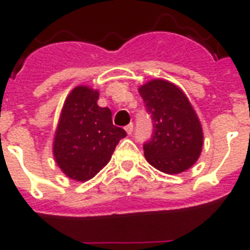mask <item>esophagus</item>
I'll return each instance as SVG.
<instances>
[{
	"instance_id": "obj_1",
	"label": "esophagus",
	"mask_w": 250,
	"mask_h": 250,
	"mask_svg": "<svg viewBox=\"0 0 250 250\" xmlns=\"http://www.w3.org/2000/svg\"><path fill=\"white\" fill-rule=\"evenodd\" d=\"M125 132L128 133V135H132V132H133V125H132V123H129L128 125H125Z\"/></svg>"
}]
</instances>
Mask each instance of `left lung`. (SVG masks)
<instances>
[{"label":"left lung","instance_id":"obj_1","mask_svg":"<svg viewBox=\"0 0 250 250\" xmlns=\"http://www.w3.org/2000/svg\"><path fill=\"white\" fill-rule=\"evenodd\" d=\"M153 122L150 140L144 143L145 158L157 170L179 174L198 160L204 136L188 98L166 80H152L139 88Z\"/></svg>","mask_w":250,"mask_h":250}]
</instances>
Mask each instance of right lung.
Wrapping results in <instances>:
<instances>
[{
  "label": "right lung",
  "instance_id": "obj_1",
  "mask_svg": "<svg viewBox=\"0 0 250 250\" xmlns=\"http://www.w3.org/2000/svg\"><path fill=\"white\" fill-rule=\"evenodd\" d=\"M98 92L76 86L61 113L53 153L68 178L85 182L106 166L125 131L113 125L111 110L97 105Z\"/></svg>",
  "mask_w": 250,
  "mask_h": 250
}]
</instances>
